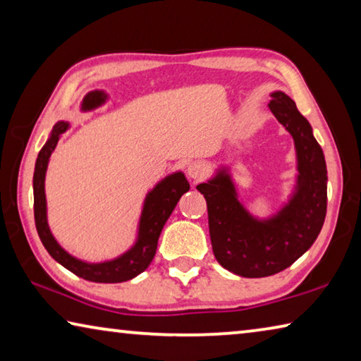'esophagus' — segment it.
<instances>
[{"label":"esophagus","instance_id":"obj_1","mask_svg":"<svg viewBox=\"0 0 361 361\" xmlns=\"http://www.w3.org/2000/svg\"><path fill=\"white\" fill-rule=\"evenodd\" d=\"M207 173V169L202 162H191L188 166V176L192 180H202Z\"/></svg>","mask_w":361,"mask_h":361}]
</instances>
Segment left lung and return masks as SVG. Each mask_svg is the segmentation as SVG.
Returning a JSON list of instances; mask_svg holds the SVG:
<instances>
[{"instance_id":"1","label":"left lung","mask_w":361,"mask_h":361,"mask_svg":"<svg viewBox=\"0 0 361 361\" xmlns=\"http://www.w3.org/2000/svg\"><path fill=\"white\" fill-rule=\"evenodd\" d=\"M269 109L295 140L298 178L288 202L271 218L253 216L226 167L197 185L207 200L213 255L224 269L248 279L274 276L301 258L326 216V162L312 127L282 90L271 94Z\"/></svg>"}]
</instances>
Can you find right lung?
<instances>
[{"mask_svg": "<svg viewBox=\"0 0 361 361\" xmlns=\"http://www.w3.org/2000/svg\"><path fill=\"white\" fill-rule=\"evenodd\" d=\"M108 95L103 90H94L84 97L81 109L90 111L97 106L103 105L106 102ZM68 129V122H57L54 126L51 137L42 146L38 159H36L35 175H33V197H35V223L36 231L42 242V245L47 250V253L54 259L60 262L63 267L68 269L78 277L89 282L97 283H119L137 277L146 267L151 264L152 258L156 255L157 240L161 235L164 224L172 215L173 209L178 204L180 197L189 191V183L185 173L175 172L169 175L162 181L146 194L142 216L138 224V237L130 250L122 253L118 258L105 262H85L75 258L70 253L59 245L54 239L51 229L47 224V209H46V192H44V180L46 170L52 151L56 149L59 138Z\"/></svg>", "mask_w": 361, "mask_h": 361, "instance_id": "1", "label": "right lung"}]
</instances>
